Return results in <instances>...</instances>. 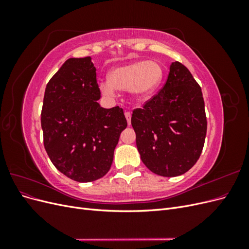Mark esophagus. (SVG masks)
<instances>
[{"mask_svg":"<svg viewBox=\"0 0 249 249\" xmlns=\"http://www.w3.org/2000/svg\"><path fill=\"white\" fill-rule=\"evenodd\" d=\"M124 116H125V118H126V120H127V124H131V112H129V111H126L125 113H124Z\"/></svg>","mask_w":249,"mask_h":249,"instance_id":"1","label":"esophagus"}]
</instances>
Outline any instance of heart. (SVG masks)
<instances>
[{
	"instance_id": "heart-1",
	"label": "heart",
	"mask_w": 249,
	"mask_h": 249,
	"mask_svg": "<svg viewBox=\"0 0 249 249\" xmlns=\"http://www.w3.org/2000/svg\"><path fill=\"white\" fill-rule=\"evenodd\" d=\"M108 81L100 83L101 92L113 96L116 89L129 90L137 102H144L152 96L163 79V69L157 61H134L113 69Z\"/></svg>"
}]
</instances>
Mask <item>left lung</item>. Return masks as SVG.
Listing matches in <instances>:
<instances>
[{
	"instance_id": "1",
	"label": "left lung",
	"mask_w": 249,
	"mask_h": 249,
	"mask_svg": "<svg viewBox=\"0 0 249 249\" xmlns=\"http://www.w3.org/2000/svg\"><path fill=\"white\" fill-rule=\"evenodd\" d=\"M169 71L160 91L133 111L131 124L142 162L156 175L171 178L199 159L207 117L201 88L189 70L176 61Z\"/></svg>"
}]
</instances>
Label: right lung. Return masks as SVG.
Returning <instances> with one entry per match:
<instances>
[{
  "label": "right lung",
  "mask_w": 249,
  "mask_h": 249,
  "mask_svg": "<svg viewBox=\"0 0 249 249\" xmlns=\"http://www.w3.org/2000/svg\"><path fill=\"white\" fill-rule=\"evenodd\" d=\"M91 58H71L46 87L41 110L43 144L54 166L76 182L109 171L127 123L123 108L105 109Z\"/></svg>",
  "instance_id": "1"
}]
</instances>
